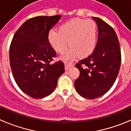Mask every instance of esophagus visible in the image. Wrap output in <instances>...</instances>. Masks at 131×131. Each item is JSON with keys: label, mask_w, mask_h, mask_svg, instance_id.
Wrapping results in <instances>:
<instances>
[{"label": "esophagus", "mask_w": 131, "mask_h": 131, "mask_svg": "<svg viewBox=\"0 0 131 131\" xmlns=\"http://www.w3.org/2000/svg\"><path fill=\"white\" fill-rule=\"evenodd\" d=\"M71 66H73V64H69V63H65V69L66 70H68L69 68H71Z\"/></svg>", "instance_id": "esophagus-1"}]
</instances>
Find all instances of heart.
I'll use <instances>...</instances> for the list:
<instances>
[{
    "mask_svg": "<svg viewBox=\"0 0 131 131\" xmlns=\"http://www.w3.org/2000/svg\"><path fill=\"white\" fill-rule=\"evenodd\" d=\"M98 30L95 21L91 19L73 18L59 27V30L51 29L48 39L56 51L63 53L68 42L70 49L63 56L64 60L79 56L86 58L91 55L96 47Z\"/></svg>",
    "mask_w": 131,
    "mask_h": 131,
    "instance_id": "obj_1",
    "label": "heart"
}]
</instances>
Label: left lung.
<instances>
[{
	"label": "left lung",
	"mask_w": 131,
	"mask_h": 131,
	"mask_svg": "<svg viewBox=\"0 0 131 131\" xmlns=\"http://www.w3.org/2000/svg\"><path fill=\"white\" fill-rule=\"evenodd\" d=\"M92 19L98 26L96 47L91 55L76 64L80 75L75 81L79 94L87 99L99 98L112 88L121 62L119 42L114 29L100 18Z\"/></svg>",
	"instance_id": "1"
}]
</instances>
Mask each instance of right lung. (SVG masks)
<instances>
[{"label": "right lung", "instance_id": "add662e5", "mask_svg": "<svg viewBox=\"0 0 131 131\" xmlns=\"http://www.w3.org/2000/svg\"><path fill=\"white\" fill-rule=\"evenodd\" d=\"M62 16L30 18L17 30L10 47V63L19 89L33 98L50 95L64 73L62 61L50 63L56 56L48 34Z\"/></svg>", "mask_w": 131, "mask_h": 131}]
</instances>
